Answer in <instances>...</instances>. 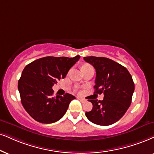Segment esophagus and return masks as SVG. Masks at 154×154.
I'll use <instances>...</instances> for the list:
<instances>
[{"label":"esophagus","mask_w":154,"mask_h":154,"mask_svg":"<svg viewBox=\"0 0 154 154\" xmlns=\"http://www.w3.org/2000/svg\"><path fill=\"white\" fill-rule=\"evenodd\" d=\"M77 99H78V100H80L82 102H86V100H84V99L79 98V97H77Z\"/></svg>","instance_id":"esophagus-1"}]
</instances>
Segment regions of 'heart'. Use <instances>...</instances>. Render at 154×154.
Here are the masks:
<instances>
[{
	"mask_svg": "<svg viewBox=\"0 0 154 154\" xmlns=\"http://www.w3.org/2000/svg\"><path fill=\"white\" fill-rule=\"evenodd\" d=\"M89 67H90V66H89V65H85V66H83V67H82V70H83V69H87V68H89Z\"/></svg>",
	"mask_w": 154,
	"mask_h": 154,
	"instance_id": "1",
	"label": "heart"
}]
</instances>
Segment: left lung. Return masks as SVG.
<instances>
[{"label":"left lung","mask_w":154,"mask_h":154,"mask_svg":"<svg viewBox=\"0 0 154 154\" xmlns=\"http://www.w3.org/2000/svg\"><path fill=\"white\" fill-rule=\"evenodd\" d=\"M84 60L96 69L94 93H104L102 101L89 100L93 107L85 115L97 125H111L124 115L131 104L133 79L126 67L109 58L90 56Z\"/></svg>","instance_id":"8db88e82"}]
</instances>
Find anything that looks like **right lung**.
Segmentation results:
<instances>
[{
    "label": "right lung",
    "instance_id": "obj_1",
    "mask_svg": "<svg viewBox=\"0 0 154 154\" xmlns=\"http://www.w3.org/2000/svg\"><path fill=\"white\" fill-rule=\"evenodd\" d=\"M79 58L45 57L25 66L17 87L21 103L31 117L42 124L54 123L63 117L75 97L68 93L53 97L52 86L65 78Z\"/></svg>",
    "mask_w": 154,
    "mask_h": 154
}]
</instances>
